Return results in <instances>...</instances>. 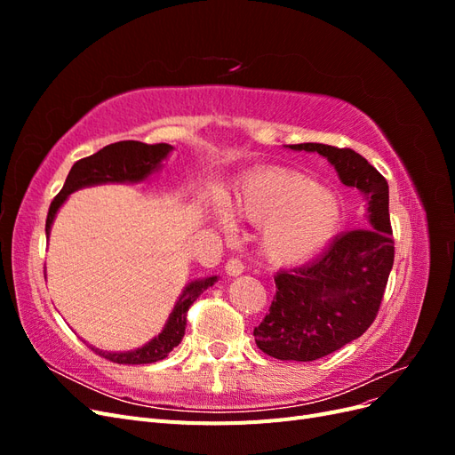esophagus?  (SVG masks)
Returning <instances> with one entry per match:
<instances>
[{
    "label": "esophagus",
    "mask_w": 455,
    "mask_h": 455,
    "mask_svg": "<svg viewBox=\"0 0 455 455\" xmlns=\"http://www.w3.org/2000/svg\"><path fill=\"white\" fill-rule=\"evenodd\" d=\"M244 271V266H243V261L241 259H237V258H231V259H228V264H226V273L229 275V277H237V275H241Z\"/></svg>",
    "instance_id": "esophagus-1"
}]
</instances>
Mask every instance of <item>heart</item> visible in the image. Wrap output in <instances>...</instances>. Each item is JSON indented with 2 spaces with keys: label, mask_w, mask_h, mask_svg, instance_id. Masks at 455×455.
I'll return each mask as SVG.
<instances>
[{
  "label": "heart",
  "mask_w": 455,
  "mask_h": 455,
  "mask_svg": "<svg viewBox=\"0 0 455 455\" xmlns=\"http://www.w3.org/2000/svg\"><path fill=\"white\" fill-rule=\"evenodd\" d=\"M231 212L261 228L259 251L273 266H298L319 254L336 237L343 204L336 191L288 169H259L237 184ZM224 204L212 206V220L226 237L237 231Z\"/></svg>",
  "instance_id": "1"
}]
</instances>
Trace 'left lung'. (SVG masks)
I'll return each instance as SVG.
<instances>
[{
	"label": "left lung",
	"instance_id": "8db88e82",
	"mask_svg": "<svg viewBox=\"0 0 455 455\" xmlns=\"http://www.w3.org/2000/svg\"><path fill=\"white\" fill-rule=\"evenodd\" d=\"M286 148L323 156L366 204L364 229L341 233L311 264L275 275L277 294L254 328L256 346L266 355L309 363L361 338L376 319L395 259L389 186L353 149L316 142Z\"/></svg>",
	"mask_w": 455,
	"mask_h": 455
}]
</instances>
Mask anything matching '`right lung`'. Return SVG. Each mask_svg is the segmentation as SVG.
<instances>
[{
  "instance_id": "add662e5",
  "label": "right lung",
  "mask_w": 455,
  "mask_h": 455,
  "mask_svg": "<svg viewBox=\"0 0 455 455\" xmlns=\"http://www.w3.org/2000/svg\"><path fill=\"white\" fill-rule=\"evenodd\" d=\"M171 144H144L136 140H123L109 144L102 148L96 154L79 159L74 163V167L68 174L64 188L60 194L52 199L51 209L47 214L45 233L51 235V228L54 218H57L60 206L68 201L74 191L91 188V186H102V184H140L148 182L151 176L163 169V163L169 159L172 154ZM218 281L216 275L212 277H203L189 281L184 291L178 296L176 304L169 315L167 323H164L161 332L151 338L142 347H136L131 351H104L94 346H89L94 353H99L104 359L117 363V364H151L163 361L178 343L182 341L186 332V313L189 306Z\"/></svg>"
}]
</instances>
